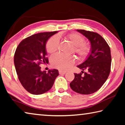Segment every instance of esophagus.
Returning a JSON list of instances; mask_svg holds the SVG:
<instances>
[{
	"instance_id": "1",
	"label": "esophagus",
	"mask_w": 125,
	"mask_h": 125,
	"mask_svg": "<svg viewBox=\"0 0 125 125\" xmlns=\"http://www.w3.org/2000/svg\"><path fill=\"white\" fill-rule=\"evenodd\" d=\"M67 72L65 71H59V73L60 74H64L66 73Z\"/></svg>"
}]
</instances>
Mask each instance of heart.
<instances>
[{"label":"heart","mask_w":125,"mask_h":125,"mask_svg":"<svg viewBox=\"0 0 125 125\" xmlns=\"http://www.w3.org/2000/svg\"><path fill=\"white\" fill-rule=\"evenodd\" d=\"M64 39L69 42L73 46V53L77 55L79 60H84L89 54L90 47L88 44L84 43L85 39L79 34L71 33L65 35ZM59 45V39L54 36L48 40L46 45V50L48 53H53L57 51ZM51 64L54 68L60 70L66 71L71 67L74 62L72 57L64 56L56 54L51 58Z\"/></svg>","instance_id":"obj_1"}]
</instances>
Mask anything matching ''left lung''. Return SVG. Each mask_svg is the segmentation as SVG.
I'll list each match as a JSON object with an SVG mask.
<instances>
[{"instance_id":"obj_1","label":"left lung","mask_w":125,"mask_h":125,"mask_svg":"<svg viewBox=\"0 0 125 125\" xmlns=\"http://www.w3.org/2000/svg\"><path fill=\"white\" fill-rule=\"evenodd\" d=\"M77 31L89 41L90 51L85 61L77 66L82 71V73L74 74V79L70 86L76 93L91 94L98 91L109 77L111 63L110 48L98 33L84 30Z\"/></svg>"}]
</instances>
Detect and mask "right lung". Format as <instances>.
<instances>
[{
  "instance_id": "obj_1",
  "label": "right lung",
  "mask_w": 125,
  "mask_h": 125,
  "mask_svg": "<svg viewBox=\"0 0 125 125\" xmlns=\"http://www.w3.org/2000/svg\"><path fill=\"white\" fill-rule=\"evenodd\" d=\"M58 31L42 32L23 40L14 54V65L19 80L27 92L33 95L43 94L52 87L59 75L57 69L46 73L41 71L40 65L48 63L46 44Z\"/></svg>"
}]
</instances>
